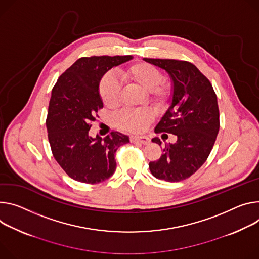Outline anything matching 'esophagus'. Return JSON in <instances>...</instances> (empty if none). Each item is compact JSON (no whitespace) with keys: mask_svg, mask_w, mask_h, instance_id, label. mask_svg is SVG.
Masks as SVG:
<instances>
[{"mask_svg":"<svg viewBox=\"0 0 259 259\" xmlns=\"http://www.w3.org/2000/svg\"><path fill=\"white\" fill-rule=\"evenodd\" d=\"M131 143H139L143 145H148L150 143V138L147 136H131L130 137Z\"/></svg>","mask_w":259,"mask_h":259,"instance_id":"esophagus-1","label":"esophagus"}]
</instances>
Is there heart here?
<instances>
[{
	"mask_svg": "<svg viewBox=\"0 0 259 259\" xmlns=\"http://www.w3.org/2000/svg\"><path fill=\"white\" fill-rule=\"evenodd\" d=\"M120 75L124 81L136 84L147 91L148 100L157 106L165 103L170 95V85L162 80L161 72L151 64L145 62L132 64L122 69ZM98 92L105 106L111 108L119 104L122 88L119 80L111 73L102 76L98 84ZM153 120L154 112L149 108L125 110L114 117L116 127L134 133L146 130Z\"/></svg>",
	"mask_w": 259,
	"mask_h": 259,
	"instance_id": "heart-1",
	"label": "heart"
}]
</instances>
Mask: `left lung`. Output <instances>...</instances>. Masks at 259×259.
Masks as SVG:
<instances>
[{"label": "left lung", "mask_w": 259, "mask_h": 259, "mask_svg": "<svg viewBox=\"0 0 259 259\" xmlns=\"http://www.w3.org/2000/svg\"><path fill=\"white\" fill-rule=\"evenodd\" d=\"M144 60L166 70L174 82L171 105L155 133H171L178 137L176 144H165L157 161L149 163L150 171L159 180L180 182L202 166L214 147L220 128L216 93L210 81L190 62ZM152 142L161 147L159 137Z\"/></svg>", "instance_id": "obj_1"}]
</instances>
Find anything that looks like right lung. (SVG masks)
Segmentation results:
<instances>
[{
	"label": "right lung",
	"instance_id": "right-lung-1",
	"mask_svg": "<svg viewBox=\"0 0 259 259\" xmlns=\"http://www.w3.org/2000/svg\"><path fill=\"white\" fill-rule=\"evenodd\" d=\"M132 56H92L78 59L58 78L52 91L46 116L52 153L71 179L98 184L115 170V152L129 143V137L111 132L104 138L89 135L92 122L103 108L98 84L113 66Z\"/></svg>",
	"mask_w": 259,
	"mask_h": 259
}]
</instances>
